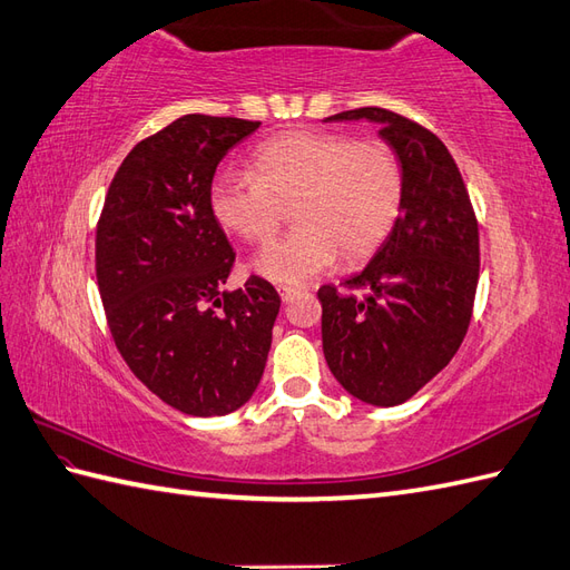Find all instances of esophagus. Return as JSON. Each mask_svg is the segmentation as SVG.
<instances>
[{"label":"esophagus","mask_w":570,"mask_h":570,"mask_svg":"<svg viewBox=\"0 0 570 570\" xmlns=\"http://www.w3.org/2000/svg\"><path fill=\"white\" fill-rule=\"evenodd\" d=\"M276 291H279V296H282V301H284V303H288L291 298H294V296L298 294V291H301V288H298V286H279V288H276Z\"/></svg>","instance_id":"obj_1"}]
</instances>
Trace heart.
Instances as JSON below:
<instances>
[{
  "label": "heart",
  "instance_id": "obj_1",
  "mask_svg": "<svg viewBox=\"0 0 570 570\" xmlns=\"http://www.w3.org/2000/svg\"><path fill=\"white\" fill-rule=\"evenodd\" d=\"M403 202V167L386 142L327 130H294L262 142L249 171L223 169L208 206L225 230L264 243L294 204L298 228L264 245L253 269L276 284H301L340 259L360 262L383 243Z\"/></svg>",
  "mask_w": 570,
  "mask_h": 570
}]
</instances>
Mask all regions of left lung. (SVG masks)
I'll return each mask as SVG.
<instances>
[{"mask_svg": "<svg viewBox=\"0 0 570 570\" xmlns=\"http://www.w3.org/2000/svg\"><path fill=\"white\" fill-rule=\"evenodd\" d=\"M376 124L399 155L403 202L386 240L362 272L321 286L323 352L354 399L401 405L452 362L471 323L479 284V223L446 145L379 106L325 121Z\"/></svg>", "mask_w": 570, "mask_h": 570, "instance_id": "8db88e82", "label": "left lung"}]
</instances>
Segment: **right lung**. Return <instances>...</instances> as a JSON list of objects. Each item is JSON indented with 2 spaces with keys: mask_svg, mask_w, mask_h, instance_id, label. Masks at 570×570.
I'll return each mask as SVG.
<instances>
[{
  "mask_svg": "<svg viewBox=\"0 0 570 570\" xmlns=\"http://www.w3.org/2000/svg\"><path fill=\"white\" fill-rule=\"evenodd\" d=\"M259 121L187 114L118 167L97 225V282L118 352L145 386L194 417L228 415L257 389L282 298L249 276L225 291L235 253L208 189Z\"/></svg>",
  "mask_w": 570,
  "mask_h": 570,
  "instance_id": "right-lung-1",
  "label": "right lung"
}]
</instances>
